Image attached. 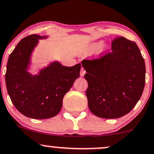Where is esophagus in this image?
I'll return each instance as SVG.
<instances>
[{
  "label": "esophagus",
  "mask_w": 154,
  "mask_h": 154,
  "mask_svg": "<svg viewBox=\"0 0 154 154\" xmlns=\"http://www.w3.org/2000/svg\"><path fill=\"white\" fill-rule=\"evenodd\" d=\"M86 73V72H85V70L84 69V68L82 67V69H81V71H80V76H84L85 74Z\"/></svg>",
  "instance_id": "esophagus-1"
}]
</instances>
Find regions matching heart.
Instances as JSON below:
<instances>
[{"label": "heart", "mask_w": 154, "mask_h": 154, "mask_svg": "<svg viewBox=\"0 0 154 154\" xmlns=\"http://www.w3.org/2000/svg\"><path fill=\"white\" fill-rule=\"evenodd\" d=\"M97 48H98V53L99 54L103 53L107 49V47L106 45L102 44L101 42H100V43H95V44H90V46H88L87 47H85L84 49L81 50L80 53L82 54H88L90 52H92V51H93L94 50L97 49Z\"/></svg>", "instance_id": "1"}]
</instances>
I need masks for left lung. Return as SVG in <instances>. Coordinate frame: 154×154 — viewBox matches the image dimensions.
<instances>
[{"instance_id": "obj_1", "label": "left lung", "mask_w": 154, "mask_h": 154, "mask_svg": "<svg viewBox=\"0 0 154 154\" xmlns=\"http://www.w3.org/2000/svg\"><path fill=\"white\" fill-rule=\"evenodd\" d=\"M85 78L88 82V106L102 118L123 117L141 97L146 79L144 59L134 42L117 37L111 51L100 58L84 59Z\"/></svg>"}]
</instances>
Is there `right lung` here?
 <instances>
[{
  "mask_svg": "<svg viewBox=\"0 0 154 154\" xmlns=\"http://www.w3.org/2000/svg\"><path fill=\"white\" fill-rule=\"evenodd\" d=\"M47 38L29 35L22 38L9 56L5 72L8 93L16 108L23 116L47 119L57 116L62 100L79 77L81 64L63 66L54 62L37 75L27 72L30 57L38 39Z\"/></svg>",
  "mask_w": 154,
  "mask_h": 154,
  "instance_id": "obj_1",
  "label": "right lung"
}]
</instances>
